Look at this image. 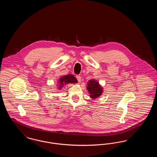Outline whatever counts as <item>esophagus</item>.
<instances>
[{
    "mask_svg": "<svg viewBox=\"0 0 157 157\" xmlns=\"http://www.w3.org/2000/svg\"><path fill=\"white\" fill-rule=\"evenodd\" d=\"M76 79H77L78 82H81V76L80 75H76Z\"/></svg>",
    "mask_w": 157,
    "mask_h": 157,
    "instance_id": "1",
    "label": "esophagus"
}]
</instances>
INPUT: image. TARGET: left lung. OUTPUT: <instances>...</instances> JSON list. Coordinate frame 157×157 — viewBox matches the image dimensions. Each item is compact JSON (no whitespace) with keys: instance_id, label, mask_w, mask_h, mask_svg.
Masks as SVG:
<instances>
[{"instance_id":"left-lung-1","label":"left lung","mask_w":157,"mask_h":157,"mask_svg":"<svg viewBox=\"0 0 157 157\" xmlns=\"http://www.w3.org/2000/svg\"><path fill=\"white\" fill-rule=\"evenodd\" d=\"M87 90L90 92V97L93 99L97 98L101 95L103 91L102 86L94 79H91L88 82Z\"/></svg>"}]
</instances>
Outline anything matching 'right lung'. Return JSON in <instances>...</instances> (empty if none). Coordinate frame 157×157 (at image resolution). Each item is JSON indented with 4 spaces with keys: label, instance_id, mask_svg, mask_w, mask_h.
Returning a JSON list of instances; mask_svg holds the SVG:
<instances>
[{
    "label": "right lung",
    "instance_id": "add662e5",
    "mask_svg": "<svg viewBox=\"0 0 157 157\" xmlns=\"http://www.w3.org/2000/svg\"><path fill=\"white\" fill-rule=\"evenodd\" d=\"M78 81L76 79L74 76L71 74L69 75H65L62 76L60 79L59 80V89H61V88H62V86H63V85H66L69 83H77Z\"/></svg>",
    "mask_w": 157,
    "mask_h": 157
}]
</instances>
